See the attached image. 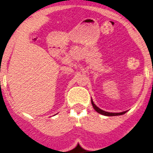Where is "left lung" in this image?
Wrapping results in <instances>:
<instances>
[{
    "instance_id": "8db88e82",
    "label": "left lung",
    "mask_w": 153,
    "mask_h": 153,
    "mask_svg": "<svg viewBox=\"0 0 153 153\" xmlns=\"http://www.w3.org/2000/svg\"><path fill=\"white\" fill-rule=\"evenodd\" d=\"M92 105H93V108L95 109L97 112L100 113V114H102V115H107V116H115V115H123V114H125L126 111H123V112H120V113H111V112H107V111H104L102 110H101L100 108H98L97 106L93 103V102L92 101Z\"/></svg>"
}]
</instances>
